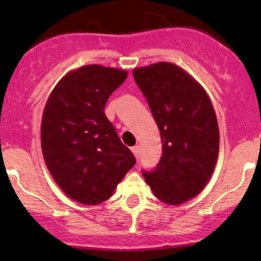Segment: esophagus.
<instances>
[{
	"label": "esophagus",
	"mask_w": 261,
	"mask_h": 261,
	"mask_svg": "<svg viewBox=\"0 0 261 261\" xmlns=\"http://www.w3.org/2000/svg\"><path fill=\"white\" fill-rule=\"evenodd\" d=\"M131 151H133V154L135 155L136 159H139V154H140V147H139V145H135L131 147Z\"/></svg>",
	"instance_id": "obj_1"
}]
</instances>
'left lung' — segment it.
I'll list each match as a JSON object with an SVG mask.
<instances>
[{
  "label": "left lung",
  "mask_w": 261,
  "mask_h": 261,
  "mask_svg": "<svg viewBox=\"0 0 261 261\" xmlns=\"http://www.w3.org/2000/svg\"><path fill=\"white\" fill-rule=\"evenodd\" d=\"M162 136L163 155L144 178L158 199L179 206L198 196L211 178L220 146L208 94L188 72L159 62L134 69Z\"/></svg>",
  "instance_id": "1"
}]
</instances>
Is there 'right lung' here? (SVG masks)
Returning a JSON list of instances; mask_svg holds the SVG:
<instances>
[{"mask_svg": "<svg viewBox=\"0 0 261 261\" xmlns=\"http://www.w3.org/2000/svg\"><path fill=\"white\" fill-rule=\"evenodd\" d=\"M126 78L123 69L83 65L58 82L44 107L45 164L59 188L82 204L109 199L136 163L105 115L107 99Z\"/></svg>", "mask_w": 261, "mask_h": 261, "instance_id": "right-lung-1", "label": "right lung"}]
</instances>
